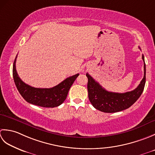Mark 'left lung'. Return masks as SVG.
Returning a JSON list of instances; mask_svg holds the SVG:
<instances>
[{"label":"left lung","mask_w":155,"mask_h":155,"mask_svg":"<svg viewBox=\"0 0 155 155\" xmlns=\"http://www.w3.org/2000/svg\"><path fill=\"white\" fill-rule=\"evenodd\" d=\"M142 59L144 61V78L136 89L126 93L107 91L100 86L98 82L94 80L91 75L86 74L88 79V97L94 108L103 112H117L128 108L139 98L146 82V65L144 55H142Z\"/></svg>","instance_id":"left-lung-1"}]
</instances>
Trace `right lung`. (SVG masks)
Returning <instances> with one entry per match:
<instances>
[{
    "mask_svg": "<svg viewBox=\"0 0 155 155\" xmlns=\"http://www.w3.org/2000/svg\"><path fill=\"white\" fill-rule=\"evenodd\" d=\"M14 61L12 68V75L14 81L18 91L22 97L27 102L34 105L45 107V108H54L64 102L67 97L68 91L72 84H74L79 74L66 78L57 86L51 88H37L25 84L18 77L16 70V59Z\"/></svg>",
    "mask_w": 155,
    "mask_h": 155,
    "instance_id": "1",
    "label": "right lung"
}]
</instances>
